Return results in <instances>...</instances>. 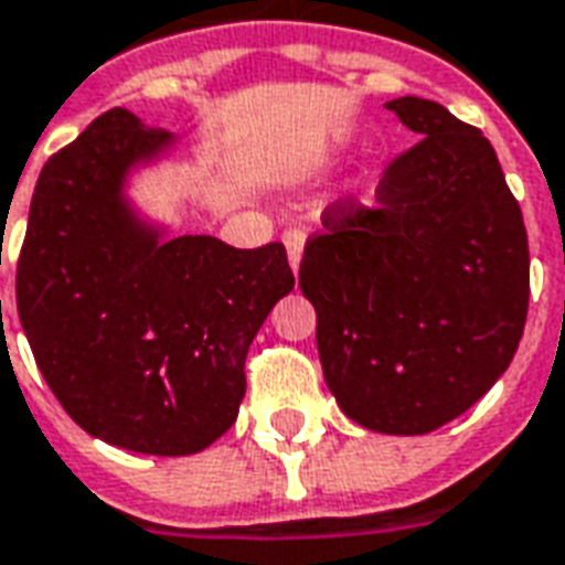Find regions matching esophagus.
<instances>
[{"label":"esophagus","instance_id":"34e87169","mask_svg":"<svg viewBox=\"0 0 565 565\" xmlns=\"http://www.w3.org/2000/svg\"><path fill=\"white\" fill-rule=\"evenodd\" d=\"M284 245H287V257H290V269L299 271V263H302L305 250V233L302 230H284Z\"/></svg>","mask_w":565,"mask_h":565}]
</instances>
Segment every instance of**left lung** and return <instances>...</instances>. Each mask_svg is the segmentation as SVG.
Instances as JSON below:
<instances>
[{"mask_svg": "<svg viewBox=\"0 0 565 565\" xmlns=\"http://www.w3.org/2000/svg\"><path fill=\"white\" fill-rule=\"evenodd\" d=\"M386 110L422 137L380 179L377 206L341 200L305 245L299 287L338 407L367 431H437L494 386L524 335L530 250L494 146L443 104Z\"/></svg>", "mask_w": 565, "mask_h": 565, "instance_id": "obj_1", "label": "left lung"}]
</instances>
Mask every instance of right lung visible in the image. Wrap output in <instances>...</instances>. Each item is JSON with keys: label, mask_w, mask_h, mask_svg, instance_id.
<instances>
[{"label": "right lung", "mask_w": 565, "mask_h": 565, "mask_svg": "<svg viewBox=\"0 0 565 565\" xmlns=\"http://www.w3.org/2000/svg\"><path fill=\"white\" fill-rule=\"evenodd\" d=\"M177 134L113 107L38 177L17 263V311L71 419L143 455H194L236 422L245 356L294 290L281 242L170 236L128 198Z\"/></svg>", "instance_id": "right-lung-1"}]
</instances>
